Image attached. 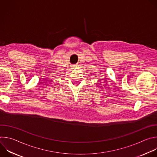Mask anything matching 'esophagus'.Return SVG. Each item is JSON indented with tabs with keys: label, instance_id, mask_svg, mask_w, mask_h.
<instances>
[{
	"label": "esophagus",
	"instance_id": "1",
	"mask_svg": "<svg viewBox=\"0 0 157 157\" xmlns=\"http://www.w3.org/2000/svg\"><path fill=\"white\" fill-rule=\"evenodd\" d=\"M73 66H74V67H76V65H74Z\"/></svg>",
	"mask_w": 157,
	"mask_h": 157
}]
</instances>
